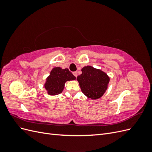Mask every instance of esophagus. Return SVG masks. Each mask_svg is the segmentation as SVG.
<instances>
[{
	"label": "esophagus",
	"instance_id": "1",
	"mask_svg": "<svg viewBox=\"0 0 152 152\" xmlns=\"http://www.w3.org/2000/svg\"><path fill=\"white\" fill-rule=\"evenodd\" d=\"M73 75H74L75 77H77V72H73Z\"/></svg>",
	"mask_w": 152,
	"mask_h": 152
}]
</instances>
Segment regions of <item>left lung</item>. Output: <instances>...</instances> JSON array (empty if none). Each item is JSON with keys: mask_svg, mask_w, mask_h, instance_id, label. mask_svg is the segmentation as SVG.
<instances>
[{"mask_svg": "<svg viewBox=\"0 0 152 152\" xmlns=\"http://www.w3.org/2000/svg\"><path fill=\"white\" fill-rule=\"evenodd\" d=\"M82 74L77 77L80 89L87 98L97 99L108 88L110 77L105 72L91 66L82 68Z\"/></svg>", "mask_w": 152, "mask_h": 152, "instance_id": "8db88e82", "label": "left lung"}]
</instances>
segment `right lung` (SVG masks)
<instances>
[{"mask_svg":"<svg viewBox=\"0 0 152 152\" xmlns=\"http://www.w3.org/2000/svg\"><path fill=\"white\" fill-rule=\"evenodd\" d=\"M75 79L76 77L68 68L62 69L60 67H54L50 71L49 76L47 77L44 87L47 90L48 94L58 95L62 93L66 81Z\"/></svg>","mask_w":152,"mask_h":152,"instance_id":"obj_1","label":"right lung"}]
</instances>
